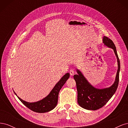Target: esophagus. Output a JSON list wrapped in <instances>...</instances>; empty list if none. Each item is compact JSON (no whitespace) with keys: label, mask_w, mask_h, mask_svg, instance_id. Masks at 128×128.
Segmentation results:
<instances>
[{"label":"esophagus","mask_w":128,"mask_h":128,"mask_svg":"<svg viewBox=\"0 0 128 128\" xmlns=\"http://www.w3.org/2000/svg\"><path fill=\"white\" fill-rule=\"evenodd\" d=\"M70 75H72H72H74V74H75V71H74V69H71L70 70Z\"/></svg>","instance_id":"esophagus-1"}]
</instances>
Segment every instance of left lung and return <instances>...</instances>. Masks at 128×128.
I'll return each mask as SVG.
<instances>
[{
  "instance_id": "8db88e82",
  "label": "left lung",
  "mask_w": 128,
  "mask_h": 128,
  "mask_svg": "<svg viewBox=\"0 0 128 128\" xmlns=\"http://www.w3.org/2000/svg\"><path fill=\"white\" fill-rule=\"evenodd\" d=\"M102 41L104 45L114 50L117 58L118 69L114 84L109 88L102 89L96 88L91 86L82 73L77 69L78 74L74 75L77 90V102L80 107L88 110H98L106 104L116 91L119 82L120 62L116 47L113 42L106 36L104 37Z\"/></svg>"
}]
</instances>
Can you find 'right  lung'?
<instances>
[{
  "instance_id": "obj_1",
  "label": "right lung",
  "mask_w": 128,
  "mask_h": 128,
  "mask_svg": "<svg viewBox=\"0 0 128 128\" xmlns=\"http://www.w3.org/2000/svg\"><path fill=\"white\" fill-rule=\"evenodd\" d=\"M69 77V73H67L62 77L55 86L50 93V94L44 99L34 102H28L23 100L18 96V98L24 105L32 110L37 113H45L52 110L56 107L58 103V96L61 88L63 86ZM15 94L16 95V94ZM17 96V95H16Z\"/></svg>"
}]
</instances>
